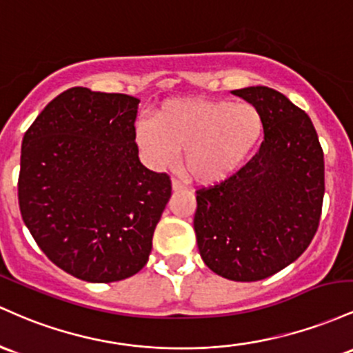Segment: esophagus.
Listing matches in <instances>:
<instances>
[{
  "mask_svg": "<svg viewBox=\"0 0 353 353\" xmlns=\"http://www.w3.org/2000/svg\"><path fill=\"white\" fill-rule=\"evenodd\" d=\"M172 188L175 190V192H181V190H185V183L181 180H178V178H173V180H172Z\"/></svg>",
  "mask_w": 353,
  "mask_h": 353,
  "instance_id": "obj_1",
  "label": "esophagus"
}]
</instances>
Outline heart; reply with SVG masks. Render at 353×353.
Returning <instances> with one entry per match:
<instances>
[{
    "mask_svg": "<svg viewBox=\"0 0 353 353\" xmlns=\"http://www.w3.org/2000/svg\"><path fill=\"white\" fill-rule=\"evenodd\" d=\"M263 130L262 113L248 103L180 98L163 103L153 118L138 121L134 140L153 168L173 165L185 150L188 175L212 183L245 163Z\"/></svg>",
    "mask_w": 353,
    "mask_h": 353,
    "instance_id": "heart-1",
    "label": "heart"
}]
</instances>
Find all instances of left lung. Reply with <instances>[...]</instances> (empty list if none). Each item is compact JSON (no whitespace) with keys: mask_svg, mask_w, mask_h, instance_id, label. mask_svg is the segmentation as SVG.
<instances>
[{"mask_svg":"<svg viewBox=\"0 0 353 353\" xmlns=\"http://www.w3.org/2000/svg\"><path fill=\"white\" fill-rule=\"evenodd\" d=\"M260 110L259 152L241 168L196 188L193 227L207 267L223 279L256 282L307 250L322 215L323 150L308 114L279 91H232Z\"/></svg>","mask_w":353,"mask_h":353,"instance_id":"8db88e82","label":"left lung"}]
</instances>
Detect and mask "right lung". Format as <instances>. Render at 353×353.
Masks as SVG:
<instances>
[{
  "instance_id": "obj_1",
  "label": "right lung",
  "mask_w": 353,
  "mask_h": 353,
  "mask_svg": "<svg viewBox=\"0 0 353 353\" xmlns=\"http://www.w3.org/2000/svg\"><path fill=\"white\" fill-rule=\"evenodd\" d=\"M138 98L70 88L26 130L18 200L23 221L57 267L110 283L148 262L172 180L141 165Z\"/></svg>"
}]
</instances>
